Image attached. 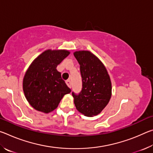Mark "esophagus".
Here are the masks:
<instances>
[{
	"instance_id": "1",
	"label": "esophagus",
	"mask_w": 153,
	"mask_h": 153,
	"mask_svg": "<svg viewBox=\"0 0 153 153\" xmlns=\"http://www.w3.org/2000/svg\"><path fill=\"white\" fill-rule=\"evenodd\" d=\"M66 84H67V86H68L69 88H71V81L69 79H67V81H66Z\"/></svg>"
}]
</instances>
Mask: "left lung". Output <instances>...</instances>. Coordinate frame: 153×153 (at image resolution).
<instances>
[{"label": "left lung", "mask_w": 153, "mask_h": 153, "mask_svg": "<svg viewBox=\"0 0 153 153\" xmlns=\"http://www.w3.org/2000/svg\"><path fill=\"white\" fill-rule=\"evenodd\" d=\"M74 56L80 65L82 88L78 94L72 92L77 110L85 116L97 115L111 97V82L107 69L97 56L88 51H76Z\"/></svg>", "instance_id": "1"}]
</instances>
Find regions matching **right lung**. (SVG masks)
Listing matches in <instances>:
<instances>
[{
	"mask_svg": "<svg viewBox=\"0 0 153 153\" xmlns=\"http://www.w3.org/2000/svg\"><path fill=\"white\" fill-rule=\"evenodd\" d=\"M66 50H46L30 65L23 80V90L28 102L36 110L48 113L58 107L71 89L62 79L56 67L69 55Z\"/></svg>",
	"mask_w": 153,
	"mask_h": 153,
	"instance_id": "obj_1",
	"label": "right lung"
}]
</instances>
